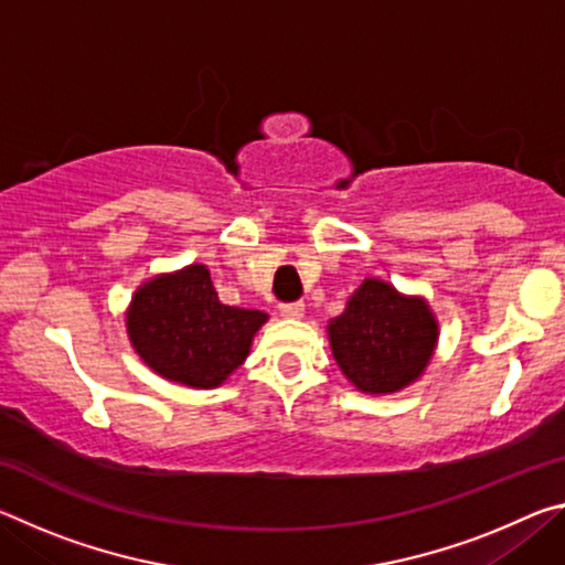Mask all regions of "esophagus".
<instances>
[{
  "label": "esophagus",
  "mask_w": 565,
  "mask_h": 565,
  "mask_svg": "<svg viewBox=\"0 0 565 565\" xmlns=\"http://www.w3.org/2000/svg\"><path fill=\"white\" fill-rule=\"evenodd\" d=\"M279 311H281V317H286V319H301L303 317V303L301 301L281 303Z\"/></svg>",
  "instance_id": "1"
}]
</instances>
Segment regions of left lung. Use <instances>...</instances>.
I'll list each match as a JSON object with an SVG mask.
<instances>
[{
	"label": "left lung",
	"mask_w": 565,
	"mask_h": 565,
	"mask_svg": "<svg viewBox=\"0 0 565 565\" xmlns=\"http://www.w3.org/2000/svg\"><path fill=\"white\" fill-rule=\"evenodd\" d=\"M327 331L343 376L376 396L414 384L438 341V321L426 299L404 296L381 279H363Z\"/></svg>",
	"instance_id": "left-lung-1"
}]
</instances>
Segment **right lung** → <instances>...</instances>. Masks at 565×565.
Instances as JSON below:
<instances>
[{"label": "right lung", "mask_w": 565, "mask_h": 565, "mask_svg": "<svg viewBox=\"0 0 565 565\" xmlns=\"http://www.w3.org/2000/svg\"><path fill=\"white\" fill-rule=\"evenodd\" d=\"M266 313L218 301L204 264L159 274L131 296L127 333L134 351L161 379L216 388L242 366Z\"/></svg>", "instance_id": "add662e5"}]
</instances>
